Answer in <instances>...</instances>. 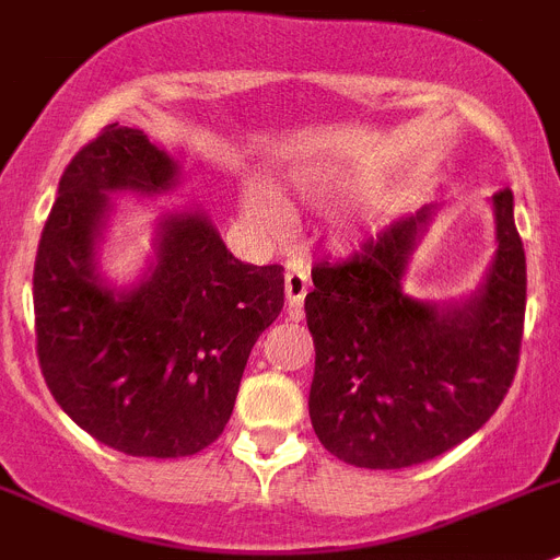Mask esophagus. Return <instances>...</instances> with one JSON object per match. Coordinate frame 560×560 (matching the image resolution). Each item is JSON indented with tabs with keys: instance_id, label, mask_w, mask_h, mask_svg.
I'll return each mask as SVG.
<instances>
[{
	"instance_id": "34e87169",
	"label": "esophagus",
	"mask_w": 560,
	"mask_h": 560,
	"mask_svg": "<svg viewBox=\"0 0 560 560\" xmlns=\"http://www.w3.org/2000/svg\"><path fill=\"white\" fill-rule=\"evenodd\" d=\"M284 293H287V304L293 310H299L304 304L310 293V276L301 270V267H293V270H287L284 276Z\"/></svg>"
}]
</instances>
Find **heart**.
Segmentation results:
<instances>
[{
  "mask_svg": "<svg viewBox=\"0 0 560 560\" xmlns=\"http://www.w3.org/2000/svg\"><path fill=\"white\" fill-rule=\"evenodd\" d=\"M366 186V177L343 172H329V168H315V172H301L295 177V191L304 199H329L335 194L358 191ZM242 213L250 225L261 231H279L284 225V211L279 208L273 197L261 188H247L242 194Z\"/></svg>",
  "mask_w": 560,
  "mask_h": 560,
  "instance_id": "1",
  "label": "heart"
}]
</instances>
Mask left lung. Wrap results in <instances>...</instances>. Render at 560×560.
<instances>
[{
	"mask_svg": "<svg viewBox=\"0 0 560 560\" xmlns=\"http://www.w3.org/2000/svg\"><path fill=\"white\" fill-rule=\"evenodd\" d=\"M434 206L313 267L304 299L315 343L310 420L320 445L354 468L397 470L445 454L502 406L518 366L527 261L513 191L493 194L495 256L456 304L402 293Z\"/></svg>",
	"mask_w": 560,
	"mask_h": 560,
	"instance_id": "obj_1",
	"label": "left lung"
}]
</instances>
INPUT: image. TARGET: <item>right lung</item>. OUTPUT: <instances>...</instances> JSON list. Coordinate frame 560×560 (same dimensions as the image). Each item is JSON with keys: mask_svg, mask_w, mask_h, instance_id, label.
<instances>
[{"mask_svg": "<svg viewBox=\"0 0 560 560\" xmlns=\"http://www.w3.org/2000/svg\"><path fill=\"white\" fill-rule=\"evenodd\" d=\"M179 168L140 129L109 124L61 174L33 267L47 388L98 442L191 456L231 420L253 343L284 307V267L233 259L206 213H165L154 261L129 290L98 273L109 194L158 197Z\"/></svg>", "mask_w": 560, "mask_h": 560, "instance_id": "obj_1", "label": "right lung"}]
</instances>
